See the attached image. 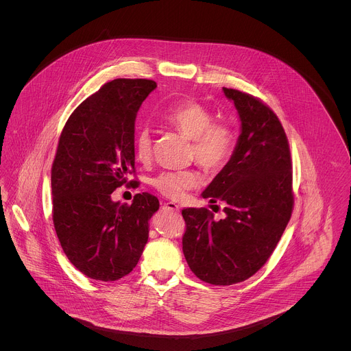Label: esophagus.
Segmentation results:
<instances>
[{"mask_svg": "<svg viewBox=\"0 0 351 351\" xmlns=\"http://www.w3.org/2000/svg\"><path fill=\"white\" fill-rule=\"evenodd\" d=\"M163 210H170V212H180V206L176 204V202H171V201H169V202H165L163 204Z\"/></svg>", "mask_w": 351, "mask_h": 351, "instance_id": "34e87169", "label": "esophagus"}]
</instances>
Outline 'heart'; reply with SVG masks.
I'll list each match as a JSON object with an SVG mask.
<instances>
[{
	"instance_id": "heart-1",
	"label": "heart",
	"mask_w": 351,
	"mask_h": 351,
	"mask_svg": "<svg viewBox=\"0 0 351 351\" xmlns=\"http://www.w3.org/2000/svg\"><path fill=\"white\" fill-rule=\"evenodd\" d=\"M162 120L192 141V155L208 171L223 169L235 149V135L230 125L213 123V114L204 105L185 101L162 116ZM135 154L141 162L150 160L152 134L149 127H142L135 136ZM200 184V177L193 170H169L152 180V186L165 197L181 200Z\"/></svg>"
}]
</instances>
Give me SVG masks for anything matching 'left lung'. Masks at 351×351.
Listing matches in <instances>:
<instances>
[{
    "instance_id": "8db88e82",
    "label": "left lung",
    "mask_w": 351,
    "mask_h": 351,
    "mask_svg": "<svg viewBox=\"0 0 351 351\" xmlns=\"http://www.w3.org/2000/svg\"><path fill=\"white\" fill-rule=\"evenodd\" d=\"M239 119L241 135L227 165L202 192L224 204V219L206 208L182 209V251L191 270L212 285L255 274L281 239L293 209L292 162L276 113L247 93L223 88Z\"/></svg>"
}]
</instances>
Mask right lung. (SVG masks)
I'll list each match as a JSON object with an SVG mask.
<instances>
[{
    "label": "right lung",
    "mask_w": 351,
    "mask_h": 351,
    "mask_svg": "<svg viewBox=\"0 0 351 351\" xmlns=\"http://www.w3.org/2000/svg\"><path fill=\"white\" fill-rule=\"evenodd\" d=\"M155 88L150 80L105 84L71 113L59 138L51 169L53 227L69 261L97 281L132 271L159 209L150 193L135 195L131 205L110 197L135 169V120Z\"/></svg>",
    "instance_id": "1"
}]
</instances>
